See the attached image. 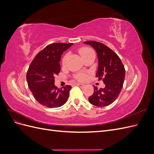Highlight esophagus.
<instances>
[{"instance_id": "obj_1", "label": "esophagus", "mask_w": 154, "mask_h": 154, "mask_svg": "<svg viewBox=\"0 0 154 154\" xmlns=\"http://www.w3.org/2000/svg\"><path fill=\"white\" fill-rule=\"evenodd\" d=\"M76 85L77 86L81 87H83V86H85V84H83V83H76Z\"/></svg>"}]
</instances>
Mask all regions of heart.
Wrapping results in <instances>:
<instances>
[{"label":"heart","mask_w":154,"mask_h":154,"mask_svg":"<svg viewBox=\"0 0 154 154\" xmlns=\"http://www.w3.org/2000/svg\"><path fill=\"white\" fill-rule=\"evenodd\" d=\"M92 53H94V51H93L92 49L88 48H82L79 49V53L80 54L81 57L83 58H84L85 57H87V55H88ZM67 57V54L65 55L63 57V58H62V63L63 64L66 63ZM74 78H75L77 80L82 82V81H84L87 78V75L85 73H78V74H76Z\"/></svg>","instance_id":"b5f03b06"}]
</instances>
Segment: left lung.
<instances>
[{"instance_id": "8db88e82", "label": "left lung", "mask_w": 154, "mask_h": 154, "mask_svg": "<svg viewBox=\"0 0 154 154\" xmlns=\"http://www.w3.org/2000/svg\"><path fill=\"white\" fill-rule=\"evenodd\" d=\"M94 48L97 56L98 67L96 77L103 79L105 88L98 89L94 87V93L88 97L90 103L97 106H106L117 99L122 91L125 70L117 54L103 44L96 41L85 42Z\"/></svg>"}]
</instances>
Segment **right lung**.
<instances>
[{"instance_id": "obj_1", "label": "right lung", "mask_w": 154, "mask_h": 154, "mask_svg": "<svg viewBox=\"0 0 154 154\" xmlns=\"http://www.w3.org/2000/svg\"><path fill=\"white\" fill-rule=\"evenodd\" d=\"M73 44L54 43L42 50L32 60L27 72V82L30 91L39 103L48 108H57L66 103L71 85L58 88L54 77L60 71L62 54Z\"/></svg>"}]
</instances>
